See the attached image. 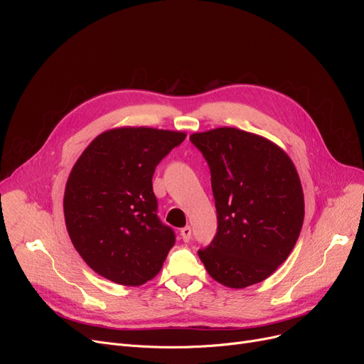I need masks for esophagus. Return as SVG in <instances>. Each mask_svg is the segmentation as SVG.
I'll return each instance as SVG.
<instances>
[{
    "label": "esophagus",
    "instance_id": "obj_1",
    "mask_svg": "<svg viewBox=\"0 0 364 364\" xmlns=\"http://www.w3.org/2000/svg\"><path fill=\"white\" fill-rule=\"evenodd\" d=\"M180 235H181V239H183L184 242H188L190 239H192V228H190L188 225L183 227V228H181V232H180Z\"/></svg>",
    "mask_w": 364,
    "mask_h": 364
}]
</instances>
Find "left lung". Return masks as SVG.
<instances>
[{"instance_id":"left-lung-1","label":"left lung","mask_w":364,"mask_h":364,"mask_svg":"<svg viewBox=\"0 0 364 364\" xmlns=\"http://www.w3.org/2000/svg\"><path fill=\"white\" fill-rule=\"evenodd\" d=\"M211 171L217 235L199 258L214 280L242 289L273 274L289 257L304 223L295 165L264 137L237 128L190 136Z\"/></svg>"}]
</instances>
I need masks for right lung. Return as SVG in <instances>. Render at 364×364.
I'll list each match as a JSON object with an SVG mask.
<instances>
[{
	"label": "right lung",
	"instance_id": "obj_1",
	"mask_svg": "<svg viewBox=\"0 0 364 364\" xmlns=\"http://www.w3.org/2000/svg\"><path fill=\"white\" fill-rule=\"evenodd\" d=\"M186 134L114 128L95 137L73 165L63 211L75 250L100 276L125 286L155 277L176 243L158 217L151 178Z\"/></svg>",
	"mask_w": 364,
	"mask_h": 364
}]
</instances>
